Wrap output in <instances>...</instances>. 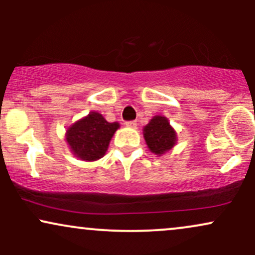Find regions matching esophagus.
I'll list each match as a JSON object with an SVG mask.
<instances>
[{
  "label": "esophagus",
  "instance_id": "obj_1",
  "mask_svg": "<svg viewBox=\"0 0 255 255\" xmlns=\"http://www.w3.org/2000/svg\"><path fill=\"white\" fill-rule=\"evenodd\" d=\"M126 126L130 128H136V121H127L126 122Z\"/></svg>",
  "mask_w": 255,
  "mask_h": 255
}]
</instances>
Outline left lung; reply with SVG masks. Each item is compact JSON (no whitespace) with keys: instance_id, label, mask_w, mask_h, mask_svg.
Wrapping results in <instances>:
<instances>
[{"instance_id":"left-lung-1","label":"left lung","mask_w":255,"mask_h":255,"mask_svg":"<svg viewBox=\"0 0 255 255\" xmlns=\"http://www.w3.org/2000/svg\"><path fill=\"white\" fill-rule=\"evenodd\" d=\"M144 137L148 148L156 154H163L176 142V133L163 116H154L144 128Z\"/></svg>"}]
</instances>
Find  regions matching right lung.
<instances>
[{
  "mask_svg": "<svg viewBox=\"0 0 255 255\" xmlns=\"http://www.w3.org/2000/svg\"><path fill=\"white\" fill-rule=\"evenodd\" d=\"M118 122H108L101 114L91 113L67 129V142L75 156L83 160H97L105 154Z\"/></svg>",
  "mask_w": 255,
  "mask_h": 255,
  "instance_id": "obj_1",
  "label": "right lung"
}]
</instances>
